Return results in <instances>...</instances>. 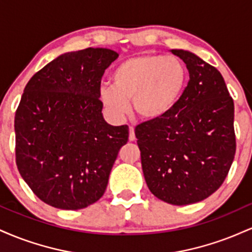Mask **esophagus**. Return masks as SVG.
<instances>
[{"label":"esophagus","instance_id":"1","mask_svg":"<svg viewBox=\"0 0 252 252\" xmlns=\"http://www.w3.org/2000/svg\"><path fill=\"white\" fill-rule=\"evenodd\" d=\"M135 129L134 126H129V141H135Z\"/></svg>","mask_w":252,"mask_h":252}]
</instances>
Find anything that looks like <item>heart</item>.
I'll return each mask as SVG.
<instances>
[{"label":"heart","instance_id":"1","mask_svg":"<svg viewBox=\"0 0 252 252\" xmlns=\"http://www.w3.org/2000/svg\"><path fill=\"white\" fill-rule=\"evenodd\" d=\"M187 82V70L176 57L144 54L115 68L112 84L100 88V100L110 114L126 115L129 100L144 121H158L175 106Z\"/></svg>","mask_w":252,"mask_h":252}]
</instances>
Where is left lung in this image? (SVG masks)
I'll return each mask as SVG.
<instances>
[{
  "mask_svg": "<svg viewBox=\"0 0 252 252\" xmlns=\"http://www.w3.org/2000/svg\"><path fill=\"white\" fill-rule=\"evenodd\" d=\"M189 80L166 116L135 128L144 179L156 198L172 205L201 201L227 176L236 154L235 105L220 72L184 50Z\"/></svg>",
  "mask_w": 252,
  "mask_h": 252,
  "instance_id": "left-lung-1",
  "label": "left lung"
}]
</instances>
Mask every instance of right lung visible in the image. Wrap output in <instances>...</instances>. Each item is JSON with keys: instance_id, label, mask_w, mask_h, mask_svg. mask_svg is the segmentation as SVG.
<instances>
[{"instance_id": "obj_1", "label": "right lung", "mask_w": 252, "mask_h": 252, "mask_svg": "<svg viewBox=\"0 0 252 252\" xmlns=\"http://www.w3.org/2000/svg\"><path fill=\"white\" fill-rule=\"evenodd\" d=\"M118 54L85 48L36 72L15 112L16 166L40 200L80 210L102 198L128 126L104 121L100 83Z\"/></svg>"}]
</instances>
